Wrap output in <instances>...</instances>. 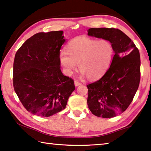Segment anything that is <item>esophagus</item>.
Returning a JSON list of instances; mask_svg holds the SVG:
<instances>
[{
  "label": "esophagus",
  "mask_w": 151,
  "mask_h": 151,
  "mask_svg": "<svg viewBox=\"0 0 151 151\" xmlns=\"http://www.w3.org/2000/svg\"><path fill=\"white\" fill-rule=\"evenodd\" d=\"M74 84H75V86L76 87H78V86H79L81 85V83L80 82H78L77 81H75V82H74Z\"/></svg>",
  "instance_id": "esophagus-1"
}]
</instances>
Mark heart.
<instances>
[{
    "label": "heart",
    "instance_id": "1",
    "mask_svg": "<svg viewBox=\"0 0 151 151\" xmlns=\"http://www.w3.org/2000/svg\"><path fill=\"white\" fill-rule=\"evenodd\" d=\"M114 56L111 43L106 40H96L86 37L72 40L67 45V52L61 50L59 62L67 76L77 69L88 79H97L109 68Z\"/></svg>",
    "mask_w": 151,
    "mask_h": 151
}]
</instances>
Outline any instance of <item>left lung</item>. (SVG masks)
<instances>
[{"label":"left lung","mask_w":151,"mask_h":151,"mask_svg":"<svg viewBox=\"0 0 151 151\" xmlns=\"http://www.w3.org/2000/svg\"><path fill=\"white\" fill-rule=\"evenodd\" d=\"M88 35L111 43L114 56L111 65L99 81L87 85V105L91 113L114 118L125 111L137 91L140 79V57L135 44L118 29L91 28Z\"/></svg>","instance_id":"8db88e82"}]
</instances>
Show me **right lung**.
<instances>
[{
  "label": "right lung",
  "mask_w": 151,
  "mask_h": 151,
  "mask_svg": "<svg viewBox=\"0 0 151 151\" xmlns=\"http://www.w3.org/2000/svg\"><path fill=\"white\" fill-rule=\"evenodd\" d=\"M63 31L33 35L17 52L13 87L28 111L50 117L65 109L75 90L74 81L60 70L59 53L65 42Z\"/></svg>",
  "instance_id": "1"
}]
</instances>
